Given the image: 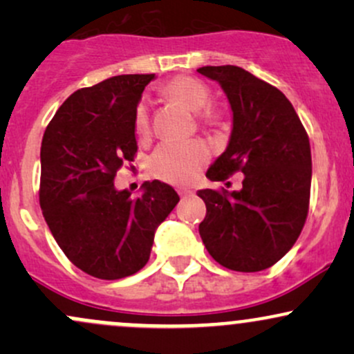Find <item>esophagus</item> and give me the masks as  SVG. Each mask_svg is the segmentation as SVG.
<instances>
[{
  "label": "esophagus",
  "mask_w": 354,
  "mask_h": 354,
  "mask_svg": "<svg viewBox=\"0 0 354 354\" xmlns=\"http://www.w3.org/2000/svg\"><path fill=\"white\" fill-rule=\"evenodd\" d=\"M178 194H180L181 198H185V196H188V194H191V189H178Z\"/></svg>",
  "instance_id": "34e87169"
}]
</instances>
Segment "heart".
Returning <instances> with one entry per match:
<instances>
[{"label": "heart", "mask_w": 354, "mask_h": 354, "mask_svg": "<svg viewBox=\"0 0 354 354\" xmlns=\"http://www.w3.org/2000/svg\"><path fill=\"white\" fill-rule=\"evenodd\" d=\"M165 95L188 111L198 113L203 111V124H216L219 115L209 111L208 108L211 93L201 81L181 76L169 81L165 86ZM149 131V116L148 106L145 101L138 104L135 111V133L140 138H145ZM209 151L200 141H189V143H168L160 146L151 158V169L160 180L173 183V185H189L200 173L201 166L208 161Z\"/></svg>", "instance_id": "1"}]
</instances>
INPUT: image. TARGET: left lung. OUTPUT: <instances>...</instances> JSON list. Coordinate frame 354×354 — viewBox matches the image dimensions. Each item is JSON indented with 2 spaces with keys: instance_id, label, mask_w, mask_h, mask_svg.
<instances>
[{
  "instance_id": "left-lung-1",
  "label": "left lung",
  "mask_w": 354,
  "mask_h": 354,
  "mask_svg": "<svg viewBox=\"0 0 354 354\" xmlns=\"http://www.w3.org/2000/svg\"><path fill=\"white\" fill-rule=\"evenodd\" d=\"M228 98L233 124L208 180L245 174L239 191L200 189L206 216L200 236L214 261L254 273L283 258L306 221L311 188L310 140L293 104L278 88L239 66H203Z\"/></svg>"
}]
</instances>
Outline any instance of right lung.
Here are the masks:
<instances>
[{
	"instance_id": "right-lung-1",
	"label": "right lung",
	"mask_w": 354,
	"mask_h": 354,
	"mask_svg": "<svg viewBox=\"0 0 354 354\" xmlns=\"http://www.w3.org/2000/svg\"><path fill=\"white\" fill-rule=\"evenodd\" d=\"M154 75H120L81 88L61 104L41 141L39 205L75 266L100 279L135 274L148 263L158 226L180 196L158 180L140 196L115 176L135 161V111Z\"/></svg>"
}]
</instances>
